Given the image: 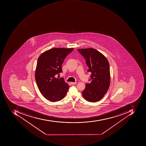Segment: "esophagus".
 I'll use <instances>...</instances> for the list:
<instances>
[{"label":"esophagus","mask_w":146,"mask_h":146,"mask_svg":"<svg viewBox=\"0 0 146 146\" xmlns=\"http://www.w3.org/2000/svg\"><path fill=\"white\" fill-rule=\"evenodd\" d=\"M71 83L72 85H74V84H76L77 82H71Z\"/></svg>","instance_id":"34e87169"}]
</instances>
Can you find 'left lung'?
<instances>
[{"label": "left lung", "instance_id": "8db88e82", "mask_svg": "<svg viewBox=\"0 0 146 146\" xmlns=\"http://www.w3.org/2000/svg\"><path fill=\"white\" fill-rule=\"evenodd\" d=\"M78 50L86 60L88 72H91L90 82L86 84L82 96L89 102L99 101L110 86L111 76L108 61L101 52L92 48L78 49Z\"/></svg>", "mask_w": 146, "mask_h": 146}]
</instances>
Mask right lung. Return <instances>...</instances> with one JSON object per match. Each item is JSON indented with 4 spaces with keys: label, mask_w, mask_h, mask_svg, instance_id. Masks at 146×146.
<instances>
[{
    "label": "right lung",
    "mask_w": 146,
    "mask_h": 146,
    "mask_svg": "<svg viewBox=\"0 0 146 146\" xmlns=\"http://www.w3.org/2000/svg\"><path fill=\"white\" fill-rule=\"evenodd\" d=\"M73 50V48H54L44 52L38 57L35 81L41 94L48 100L59 101L67 94L69 85L63 78L56 76L62 72V63Z\"/></svg>",
    "instance_id": "obj_1"
}]
</instances>
